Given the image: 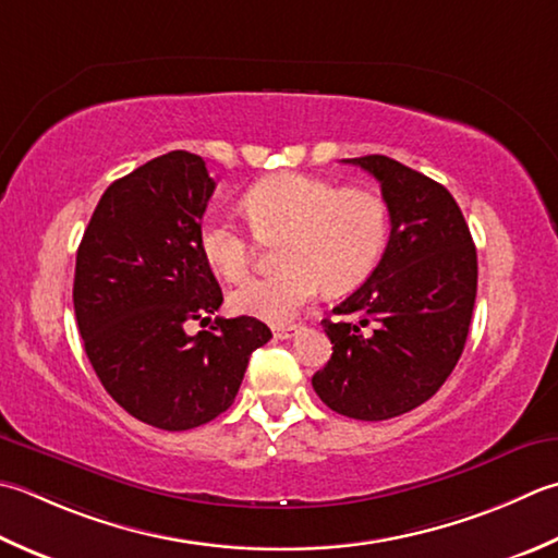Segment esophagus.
<instances>
[{
    "label": "esophagus",
    "mask_w": 558,
    "mask_h": 558,
    "mask_svg": "<svg viewBox=\"0 0 558 558\" xmlns=\"http://www.w3.org/2000/svg\"><path fill=\"white\" fill-rule=\"evenodd\" d=\"M300 331L298 324H288V326H272V336L280 338V341H288L294 333Z\"/></svg>",
    "instance_id": "obj_1"
}]
</instances>
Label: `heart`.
I'll use <instances>...</instances> for the list:
<instances>
[{
	"label": "heart",
	"mask_w": 558,
	"mask_h": 558,
	"mask_svg": "<svg viewBox=\"0 0 558 558\" xmlns=\"http://www.w3.org/2000/svg\"><path fill=\"white\" fill-rule=\"evenodd\" d=\"M244 210L260 236L286 234L276 276L254 278L229 294L236 314L288 324L324 288L343 292L377 266L389 236V210L377 193L341 189L329 179L282 171L260 179L244 195ZM198 246L217 276L229 282L251 272L254 246L244 227L220 215L205 217Z\"/></svg>",
	"instance_id": "b5f03b06"
}]
</instances>
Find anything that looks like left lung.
Masks as SVG:
<instances>
[{"instance_id":"obj_1","label":"left lung","mask_w":558,"mask_h":558,"mask_svg":"<svg viewBox=\"0 0 558 558\" xmlns=\"http://www.w3.org/2000/svg\"><path fill=\"white\" fill-rule=\"evenodd\" d=\"M379 181L389 242L377 268L324 319L333 353L312 387L331 411L387 421L421 407L460 360L476 300V246L450 191L385 155L343 159Z\"/></svg>"}]
</instances>
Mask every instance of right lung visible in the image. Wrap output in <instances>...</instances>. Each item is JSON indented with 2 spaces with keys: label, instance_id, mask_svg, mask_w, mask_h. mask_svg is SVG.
Masks as SVG:
<instances>
[{
  "label": "right lung",
  "instance_id": "right-lung-1",
  "mask_svg": "<svg viewBox=\"0 0 558 558\" xmlns=\"http://www.w3.org/2000/svg\"><path fill=\"white\" fill-rule=\"evenodd\" d=\"M215 181L191 151H169L113 181L76 251L74 314L104 389L130 416L191 430L225 413L251 353L272 333L254 316L210 322L222 290L198 246Z\"/></svg>",
  "mask_w": 558,
  "mask_h": 558
}]
</instances>
